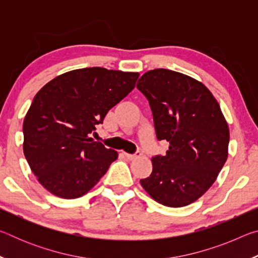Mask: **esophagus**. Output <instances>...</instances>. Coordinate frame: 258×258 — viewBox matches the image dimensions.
Returning a JSON list of instances; mask_svg holds the SVG:
<instances>
[{
    "instance_id": "1",
    "label": "esophagus",
    "mask_w": 258,
    "mask_h": 258,
    "mask_svg": "<svg viewBox=\"0 0 258 258\" xmlns=\"http://www.w3.org/2000/svg\"><path fill=\"white\" fill-rule=\"evenodd\" d=\"M124 156L126 157V158H127L128 160H133V159H135V158H138V157H140L141 156V152H137V154H134V155H131V154H127V152H124Z\"/></svg>"
}]
</instances>
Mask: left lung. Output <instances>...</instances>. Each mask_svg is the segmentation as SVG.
<instances>
[{"mask_svg":"<svg viewBox=\"0 0 258 258\" xmlns=\"http://www.w3.org/2000/svg\"><path fill=\"white\" fill-rule=\"evenodd\" d=\"M137 87L149 101L157 139L169 143L140 183L164 206L195 203L228 159L230 132L220 104L202 82L169 69L147 72Z\"/></svg>","mask_w":258,"mask_h":258,"instance_id":"8db88e82","label":"left lung"}]
</instances>
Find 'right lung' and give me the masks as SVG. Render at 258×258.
Masks as SVG:
<instances>
[{"label":"right lung","instance_id":"1","mask_svg":"<svg viewBox=\"0 0 258 258\" xmlns=\"http://www.w3.org/2000/svg\"><path fill=\"white\" fill-rule=\"evenodd\" d=\"M139 75L101 67L75 69L35 95L24 119V155L52 195L82 197L117 159V151L94 141L91 133L134 89Z\"/></svg>","mask_w":258,"mask_h":258}]
</instances>
